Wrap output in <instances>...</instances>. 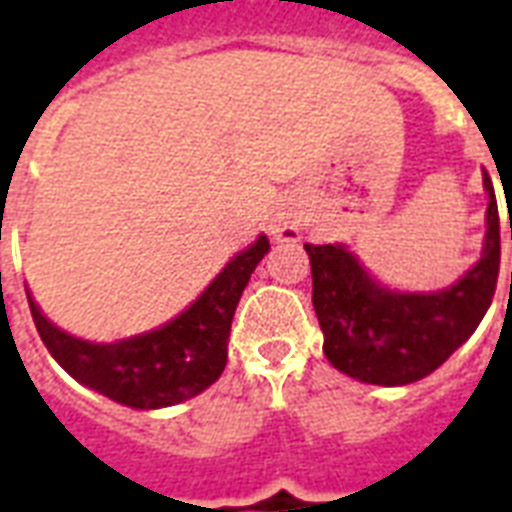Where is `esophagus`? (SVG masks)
Segmentation results:
<instances>
[{
    "label": "esophagus",
    "instance_id": "34e87169",
    "mask_svg": "<svg viewBox=\"0 0 512 512\" xmlns=\"http://www.w3.org/2000/svg\"><path fill=\"white\" fill-rule=\"evenodd\" d=\"M268 230H271V236L276 241H295V238L301 236V225H298V219L293 214H276Z\"/></svg>",
    "mask_w": 512,
    "mask_h": 512
}]
</instances>
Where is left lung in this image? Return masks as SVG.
Returning a JSON list of instances; mask_svg holds the SVG:
<instances>
[{
	"label": "left lung",
	"instance_id": "8db88e82",
	"mask_svg": "<svg viewBox=\"0 0 512 512\" xmlns=\"http://www.w3.org/2000/svg\"><path fill=\"white\" fill-rule=\"evenodd\" d=\"M483 187L488 208L480 260L437 293L380 285L344 244H304L323 352L333 369L369 385H410L429 377L475 333L499 276V211L486 173Z\"/></svg>",
	"mask_w": 512,
	"mask_h": 512
}]
</instances>
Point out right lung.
<instances>
[{
    "label": "right lung",
    "mask_w": 512,
    "mask_h": 512,
    "mask_svg": "<svg viewBox=\"0 0 512 512\" xmlns=\"http://www.w3.org/2000/svg\"><path fill=\"white\" fill-rule=\"evenodd\" d=\"M268 249L260 236L179 317L121 342H86L56 328L32 298L29 309L43 344L73 380L132 410H162L203 393L225 372L233 314Z\"/></svg>",
    "instance_id": "obj_1"
}]
</instances>
